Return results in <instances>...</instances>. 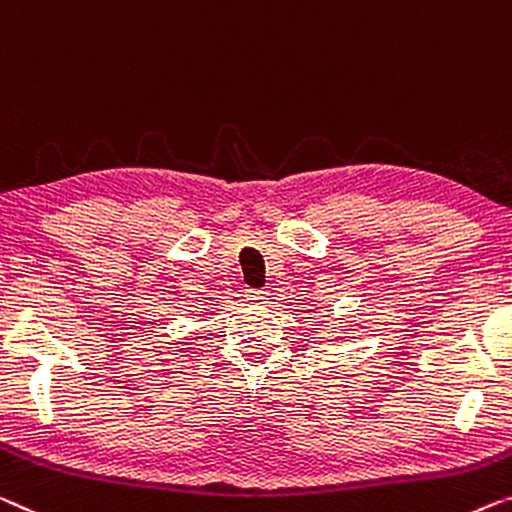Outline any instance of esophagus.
Here are the masks:
<instances>
[{
    "instance_id": "obj_1",
    "label": "esophagus",
    "mask_w": 512,
    "mask_h": 512,
    "mask_svg": "<svg viewBox=\"0 0 512 512\" xmlns=\"http://www.w3.org/2000/svg\"><path fill=\"white\" fill-rule=\"evenodd\" d=\"M266 294L269 292H264V289H246V301L255 303V305L266 303Z\"/></svg>"
}]
</instances>
